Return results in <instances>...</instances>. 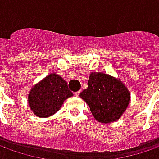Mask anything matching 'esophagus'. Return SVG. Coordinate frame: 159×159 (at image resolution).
I'll list each match as a JSON object with an SVG mask.
<instances>
[{"instance_id":"esophagus-1","label":"esophagus","mask_w":159,"mask_h":159,"mask_svg":"<svg viewBox=\"0 0 159 159\" xmlns=\"http://www.w3.org/2000/svg\"><path fill=\"white\" fill-rule=\"evenodd\" d=\"M79 94H80V91H77V92H75V93H74V95L76 97L79 96Z\"/></svg>"}]
</instances>
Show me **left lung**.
Here are the masks:
<instances>
[{"instance_id": "8db88e82", "label": "left lung", "mask_w": 159, "mask_h": 159, "mask_svg": "<svg viewBox=\"0 0 159 159\" xmlns=\"http://www.w3.org/2000/svg\"><path fill=\"white\" fill-rule=\"evenodd\" d=\"M80 97L90 108L93 117L101 123L115 122L122 117L130 102V92L119 79L104 72H92L88 89Z\"/></svg>"}]
</instances>
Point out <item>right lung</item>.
<instances>
[{
  "label": "right lung",
  "mask_w": 159,
  "mask_h": 159,
  "mask_svg": "<svg viewBox=\"0 0 159 159\" xmlns=\"http://www.w3.org/2000/svg\"><path fill=\"white\" fill-rule=\"evenodd\" d=\"M73 93L61 76L51 73L32 87L28 94V104L36 117H48L55 114L66 99Z\"/></svg>",
  "instance_id": "right-lung-1"
}]
</instances>
